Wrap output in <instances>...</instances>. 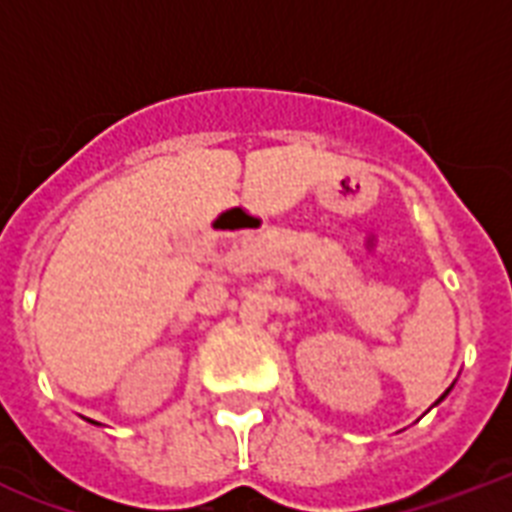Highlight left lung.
I'll use <instances>...</instances> for the list:
<instances>
[{
	"label": "left lung",
	"instance_id": "left-lung-1",
	"mask_svg": "<svg viewBox=\"0 0 512 512\" xmlns=\"http://www.w3.org/2000/svg\"><path fill=\"white\" fill-rule=\"evenodd\" d=\"M446 393H449V390H446ZM446 393H444V396H446ZM444 396H441V398H444ZM441 398H438V401H441Z\"/></svg>",
	"mask_w": 512,
	"mask_h": 512
}]
</instances>
